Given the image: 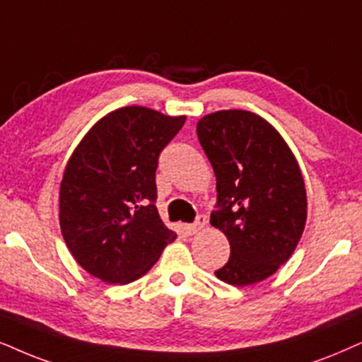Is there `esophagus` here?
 I'll return each instance as SVG.
<instances>
[{"label":"esophagus","instance_id":"34e87169","mask_svg":"<svg viewBox=\"0 0 362 362\" xmlns=\"http://www.w3.org/2000/svg\"><path fill=\"white\" fill-rule=\"evenodd\" d=\"M204 227H205V217H202V215H200V217L197 218L195 223H187V226H184V230L187 232V234L194 235V234H197V232L202 230Z\"/></svg>","mask_w":362,"mask_h":362}]
</instances>
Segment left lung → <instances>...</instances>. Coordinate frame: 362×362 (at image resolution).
<instances>
[{
  "label": "left lung",
  "mask_w": 362,
  "mask_h": 362,
  "mask_svg": "<svg viewBox=\"0 0 362 362\" xmlns=\"http://www.w3.org/2000/svg\"><path fill=\"white\" fill-rule=\"evenodd\" d=\"M197 135L217 178V212L230 257L215 272L244 287L271 277L294 254L308 218L299 162L265 118L247 110H221L197 123Z\"/></svg>",
  "instance_id": "obj_1"
}]
</instances>
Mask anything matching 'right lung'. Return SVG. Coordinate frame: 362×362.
Returning a JSON list of instances; mask_svg holds the SVG:
<instances>
[{"label":"right lung","instance_id":"right-lung-1","mask_svg":"<svg viewBox=\"0 0 362 362\" xmlns=\"http://www.w3.org/2000/svg\"><path fill=\"white\" fill-rule=\"evenodd\" d=\"M185 115L130 105L107 113L68 158L59 228L73 259L107 284L145 276L177 234L155 207L158 155Z\"/></svg>","mask_w":362,"mask_h":362}]
</instances>
